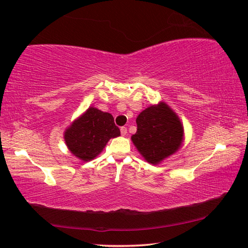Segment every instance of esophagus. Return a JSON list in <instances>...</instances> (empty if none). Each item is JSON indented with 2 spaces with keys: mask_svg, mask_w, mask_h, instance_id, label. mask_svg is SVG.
<instances>
[{
  "mask_svg": "<svg viewBox=\"0 0 248 248\" xmlns=\"http://www.w3.org/2000/svg\"><path fill=\"white\" fill-rule=\"evenodd\" d=\"M120 132H121V136H127V128L121 127L120 128Z\"/></svg>",
  "mask_w": 248,
  "mask_h": 248,
  "instance_id": "1",
  "label": "esophagus"
}]
</instances>
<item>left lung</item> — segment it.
I'll return each instance as SVG.
<instances>
[{"mask_svg":"<svg viewBox=\"0 0 248 248\" xmlns=\"http://www.w3.org/2000/svg\"><path fill=\"white\" fill-rule=\"evenodd\" d=\"M136 121L138 129L131 140L151 164L161 163L182 145L184 127L178 116L165 103L144 109Z\"/></svg>","mask_w":248,"mask_h":248,"instance_id":"left-lung-1","label":"left lung"}]
</instances>
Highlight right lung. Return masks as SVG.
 I'll return each instance as SVG.
<instances>
[{
  "instance_id": "obj_1",
  "label": "right lung",
  "mask_w": 248,
  "mask_h": 248,
  "mask_svg": "<svg viewBox=\"0 0 248 248\" xmlns=\"http://www.w3.org/2000/svg\"><path fill=\"white\" fill-rule=\"evenodd\" d=\"M120 136L114 117L97 108L90 107L65 130L64 141L71 153L89 162L102 152L111 138Z\"/></svg>"
}]
</instances>
